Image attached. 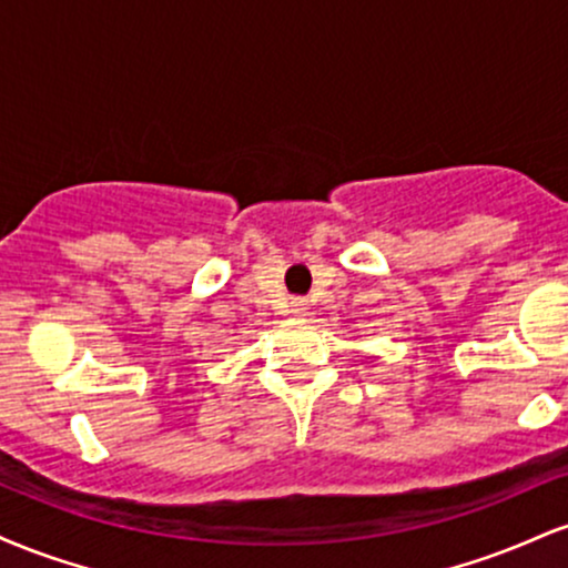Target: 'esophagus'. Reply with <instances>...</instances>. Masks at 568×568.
<instances>
[{"label": "esophagus", "mask_w": 568, "mask_h": 568, "mask_svg": "<svg viewBox=\"0 0 568 568\" xmlns=\"http://www.w3.org/2000/svg\"><path fill=\"white\" fill-rule=\"evenodd\" d=\"M291 312H293V315L304 317L306 312H310V304H306V298H293V302H291Z\"/></svg>", "instance_id": "esophagus-1"}]
</instances>
